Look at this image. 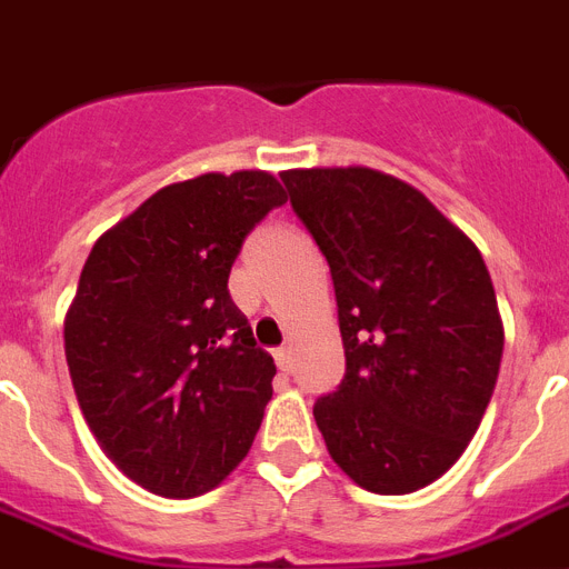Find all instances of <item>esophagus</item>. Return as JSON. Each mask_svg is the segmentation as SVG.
Wrapping results in <instances>:
<instances>
[{
  "mask_svg": "<svg viewBox=\"0 0 569 569\" xmlns=\"http://www.w3.org/2000/svg\"><path fill=\"white\" fill-rule=\"evenodd\" d=\"M273 358H276V366H279V369H281V372H284V375H288L290 369H293V358H290V351H288V349H276Z\"/></svg>",
  "mask_w": 569,
  "mask_h": 569,
  "instance_id": "obj_1",
  "label": "esophagus"
}]
</instances>
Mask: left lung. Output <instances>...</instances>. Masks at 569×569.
Instances as JSON below:
<instances>
[{
  "instance_id": "8db88e82",
  "label": "left lung",
  "mask_w": 569,
  "mask_h": 569,
  "mask_svg": "<svg viewBox=\"0 0 569 569\" xmlns=\"http://www.w3.org/2000/svg\"><path fill=\"white\" fill-rule=\"evenodd\" d=\"M331 267L346 378L313 403L340 471L410 495L465 453L495 392L503 319L477 243L416 186L366 166L281 171Z\"/></svg>"
}]
</instances>
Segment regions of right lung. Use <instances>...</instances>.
<instances>
[{"mask_svg":"<svg viewBox=\"0 0 569 569\" xmlns=\"http://www.w3.org/2000/svg\"><path fill=\"white\" fill-rule=\"evenodd\" d=\"M273 173H200L150 194L89 252L63 322L83 419L150 495L186 500L252 448L276 363L229 299V270L267 211Z\"/></svg>","mask_w":569,"mask_h":569,"instance_id":"right-lung-1","label":"right lung"}]
</instances>
